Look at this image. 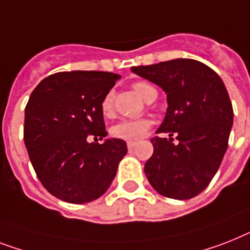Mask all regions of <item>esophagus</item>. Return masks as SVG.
<instances>
[{"instance_id": "1", "label": "esophagus", "mask_w": 250, "mask_h": 250, "mask_svg": "<svg viewBox=\"0 0 250 250\" xmlns=\"http://www.w3.org/2000/svg\"><path fill=\"white\" fill-rule=\"evenodd\" d=\"M135 146H136V143H133V141H128V143H127V147H128V150H133L135 149Z\"/></svg>"}]
</instances>
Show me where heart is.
Listing matches in <instances>:
<instances>
[{
    "label": "heart",
    "instance_id": "heart-1",
    "mask_svg": "<svg viewBox=\"0 0 250 250\" xmlns=\"http://www.w3.org/2000/svg\"><path fill=\"white\" fill-rule=\"evenodd\" d=\"M133 90L139 93L144 100H147L151 93L157 92V90L151 84L146 82L133 83ZM111 109H113V95L107 93L101 103V110L105 115H107L111 113ZM150 125L151 123L147 119H125V121L113 125L110 133L115 139L135 141V140L143 139L146 135V132L149 131Z\"/></svg>",
    "mask_w": 250,
    "mask_h": 250
}]
</instances>
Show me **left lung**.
I'll return each instance as SVG.
<instances>
[{
    "label": "left lung",
    "mask_w": 250,
    "mask_h": 250,
    "mask_svg": "<svg viewBox=\"0 0 250 250\" xmlns=\"http://www.w3.org/2000/svg\"><path fill=\"white\" fill-rule=\"evenodd\" d=\"M131 70L167 95V111L157 133L169 137L151 139L154 153L145 163L146 177L160 195L194 198L212 181L227 150L234 111L226 87L213 69L192 59Z\"/></svg>",
    "instance_id": "8db88e82"
}]
</instances>
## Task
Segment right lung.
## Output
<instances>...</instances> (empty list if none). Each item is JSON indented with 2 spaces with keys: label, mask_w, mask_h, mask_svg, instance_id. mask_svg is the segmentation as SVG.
<instances>
[{
  "label": "right lung",
  "mask_w": 250,
  "mask_h": 250,
  "mask_svg": "<svg viewBox=\"0 0 250 250\" xmlns=\"http://www.w3.org/2000/svg\"><path fill=\"white\" fill-rule=\"evenodd\" d=\"M119 74L73 70L41 81L25 106L24 143L40 181L60 200L83 204L104 195L127 154L106 139L101 103Z\"/></svg>",
  "instance_id": "right-lung-1"
}]
</instances>
